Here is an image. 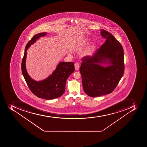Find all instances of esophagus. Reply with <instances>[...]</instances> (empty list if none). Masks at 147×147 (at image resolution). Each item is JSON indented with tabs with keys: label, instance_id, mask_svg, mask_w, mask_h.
<instances>
[{
	"label": "esophagus",
	"instance_id": "esophagus-1",
	"mask_svg": "<svg viewBox=\"0 0 147 147\" xmlns=\"http://www.w3.org/2000/svg\"><path fill=\"white\" fill-rule=\"evenodd\" d=\"M74 67H75V69L76 70H78L79 69V67H80V64L78 63H75Z\"/></svg>",
	"mask_w": 147,
	"mask_h": 147
}]
</instances>
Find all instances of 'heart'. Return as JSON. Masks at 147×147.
I'll list each match as a JSON object with an SVG mask.
<instances>
[{"label": "heart", "mask_w": 147, "mask_h": 147, "mask_svg": "<svg viewBox=\"0 0 147 147\" xmlns=\"http://www.w3.org/2000/svg\"><path fill=\"white\" fill-rule=\"evenodd\" d=\"M89 42H90V39H88V38H82V39H80V40L78 41L76 46L78 47H81L83 46L87 45L89 44ZM95 48H96V46H95V45H90V47L87 48L86 51L84 52L83 56H90V55L95 50Z\"/></svg>", "instance_id": "obj_1"}]
</instances>
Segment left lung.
<instances>
[{"label": "left lung", "instance_id": "8db88e82", "mask_svg": "<svg viewBox=\"0 0 147 147\" xmlns=\"http://www.w3.org/2000/svg\"><path fill=\"white\" fill-rule=\"evenodd\" d=\"M105 42L91 56L82 59L80 73L84 92L91 97L111 93L124 74V54L121 45L110 32L101 29ZM108 65L107 66L102 65Z\"/></svg>", "mask_w": 147, "mask_h": 147}]
</instances>
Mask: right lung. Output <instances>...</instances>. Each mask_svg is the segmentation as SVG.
<instances>
[{"label":"right lung","mask_w":147,"mask_h":147,"mask_svg":"<svg viewBox=\"0 0 147 147\" xmlns=\"http://www.w3.org/2000/svg\"><path fill=\"white\" fill-rule=\"evenodd\" d=\"M46 34V32L36 34L28 42L22 62V71L28 88L34 95L40 98L51 100L60 97L65 92L66 80L74 72V65L73 62H60L52 74L41 81H36L29 76L26 67L27 50L38 38Z\"/></svg>","instance_id":"obj_1"}]
</instances>
